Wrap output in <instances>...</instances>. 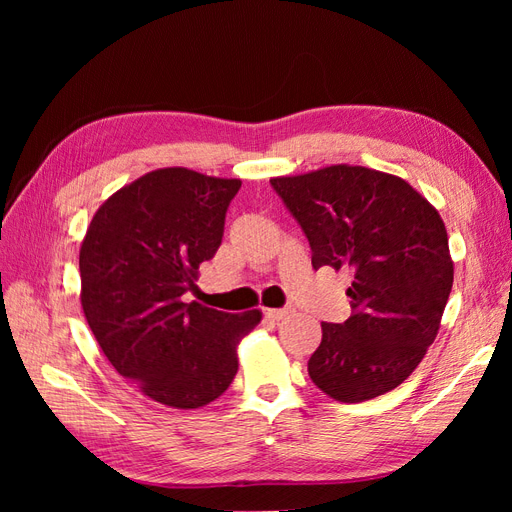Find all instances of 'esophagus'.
<instances>
[{"mask_svg":"<svg viewBox=\"0 0 512 512\" xmlns=\"http://www.w3.org/2000/svg\"><path fill=\"white\" fill-rule=\"evenodd\" d=\"M288 314H290L288 307H284V309H265V316L271 318V320H282Z\"/></svg>","mask_w":512,"mask_h":512,"instance_id":"1","label":"esophagus"}]
</instances>
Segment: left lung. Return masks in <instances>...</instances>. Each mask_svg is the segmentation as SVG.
Instances as JSON below:
<instances>
[{"label":"left lung","instance_id":"obj_1","mask_svg":"<svg viewBox=\"0 0 512 512\" xmlns=\"http://www.w3.org/2000/svg\"><path fill=\"white\" fill-rule=\"evenodd\" d=\"M312 247L314 269H352L346 322H322L309 378L335 401L393 391L423 361L453 288L440 213L401 177L333 164L273 177Z\"/></svg>","mask_w":512,"mask_h":512}]
</instances>
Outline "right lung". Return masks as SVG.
I'll list each match as a JSON object with an SVG mask.
<instances>
[{
	"label": "right lung",
	"instance_id": "right-lung-1",
	"mask_svg": "<svg viewBox=\"0 0 512 512\" xmlns=\"http://www.w3.org/2000/svg\"><path fill=\"white\" fill-rule=\"evenodd\" d=\"M241 179L158 168L106 198L81 243V305L91 333L123 378L158 404L192 410L218 399L239 369L237 346L260 309L218 312L196 290Z\"/></svg>",
	"mask_w": 512,
	"mask_h": 512
}]
</instances>
